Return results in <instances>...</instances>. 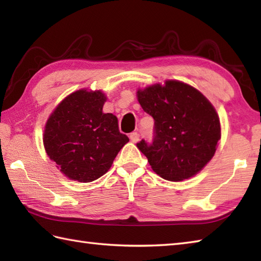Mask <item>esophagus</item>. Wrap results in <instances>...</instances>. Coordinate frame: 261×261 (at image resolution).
<instances>
[{
    "mask_svg": "<svg viewBox=\"0 0 261 261\" xmlns=\"http://www.w3.org/2000/svg\"><path fill=\"white\" fill-rule=\"evenodd\" d=\"M130 139L132 142H138L140 139V135L139 132H131L130 134Z\"/></svg>",
    "mask_w": 261,
    "mask_h": 261,
    "instance_id": "1",
    "label": "esophagus"
}]
</instances>
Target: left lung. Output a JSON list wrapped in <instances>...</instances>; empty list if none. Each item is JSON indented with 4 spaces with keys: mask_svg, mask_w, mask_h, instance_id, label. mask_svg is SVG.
<instances>
[{
    "mask_svg": "<svg viewBox=\"0 0 261 261\" xmlns=\"http://www.w3.org/2000/svg\"><path fill=\"white\" fill-rule=\"evenodd\" d=\"M138 101L153 118L152 142L137 143L164 179L179 181L197 174L216 150L220 120L207 98L178 81L138 91Z\"/></svg>",
    "mask_w": 261,
    "mask_h": 261,
    "instance_id": "1",
    "label": "left lung"
}]
</instances>
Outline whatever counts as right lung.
<instances>
[{"label":"right lung","instance_id":"obj_1","mask_svg":"<svg viewBox=\"0 0 261 261\" xmlns=\"http://www.w3.org/2000/svg\"><path fill=\"white\" fill-rule=\"evenodd\" d=\"M104 94L80 90L66 97L48 119L43 135L47 154L70 179L93 181L111 168L129 138L118 118L103 113Z\"/></svg>","mask_w":261,"mask_h":261}]
</instances>
